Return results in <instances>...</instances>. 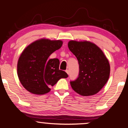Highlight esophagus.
<instances>
[{"mask_svg":"<svg viewBox=\"0 0 128 128\" xmlns=\"http://www.w3.org/2000/svg\"><path fill=\"white\" fill-rule=\"evenodd\" d=\"M66 72L67 74H69V70H68V69H67V70H66Z\"/></svg>","mask_w":128,"mask_h":128,"instance_id":"esophagus-1","label":"esophagus"}]
</instances>
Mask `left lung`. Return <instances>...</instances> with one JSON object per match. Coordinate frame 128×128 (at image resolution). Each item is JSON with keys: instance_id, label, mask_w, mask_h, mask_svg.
<instances>
[{"instance_id": "1", "label": "left lung", "mask_w": 128, "mask_h": 128, "mask_svg": "<svg viewBox=\"0 0 128 128\" xmlns=\"http://www.w3.org/2000/svg\"><path fill=\"white\" fill-rule=\"evenodd\" d=\"M68 46L79 64L78 77L70 82L73 90L82 96L98 93L110 77V66L107 58L99 47L88 41L70 40Z\"/></svg>"}]
</instances>
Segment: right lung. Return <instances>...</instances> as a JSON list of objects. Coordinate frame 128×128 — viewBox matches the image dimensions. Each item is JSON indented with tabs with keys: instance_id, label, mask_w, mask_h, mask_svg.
Segmentation results:
<instances>
[{
	"instance_id": "add662e5",
	"label": "right lung",
	"mask_w": 128,
	"mask_h": 128,
	"mask_svg": "<svg viewBox=\"0 0 128 128\" xmlns=\"http://www.w3.org/2000/svg\"><path fill=\"white\" fill-rule=\"evenodd\" d=\"M62 45L60 40L43 38L24 50L17 62V75L28 92L36 95L46 94L60 78L68 77L66 72L59 70V59H48L51 54Z\"/></svg>"
}]
</instances>
